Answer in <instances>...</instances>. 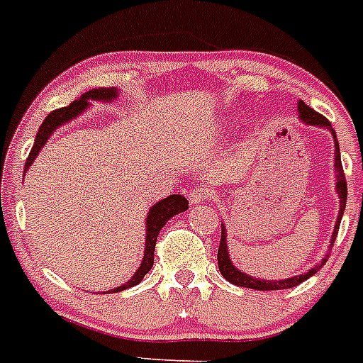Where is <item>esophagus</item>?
Returning a JSON list of instances; mask_svg holds the SVG:
<instances>
[{
  "instance_id": "34e87169",
  "label": "esophagus",
  "mask_w": 363,
  "mask_h": 363,
  "mask_svg": "<svg viewBox=\"0 0 363 363\" xmlns=\"http://www.w3.org/2000/svg\"><path fill=\"white\" fill-rule=\"evenodd\" d=\"M208 196H211V190H208L207 186H196L190 190V194H188V199H190L191 205H197V203L207 201Z\"/></svg>"
}]
</instances>
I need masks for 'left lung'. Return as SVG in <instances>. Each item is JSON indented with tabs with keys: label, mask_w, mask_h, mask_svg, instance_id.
<instances>
[{
	"label": "left lung",
	"mask_w": 363,
	"mask_h": 363,
	"mask_svg": "<svg viewBox=\"0 0 363 363\" xmlns=\"http://www.w3.org/2000/svg\"><path fill=\"white\" fill-rule=\"evenodd\" d=\"M298 111L300 117L308 123V125H317V126H325L328 128L332 134H334V141H335V169H337V191H340V214H337V222H335L334 228V235H332V242H330V248L334 246L335 237H337V231H340V223H341V216H343L345 205H347V181H345V173H343V166H341V156H340V145H337V138H335V132L330 125V121L326 119L325 115H320L319 111H315L313 108H309L306 102L300 100L298 102ZM330 252L326 253L325 259L320 261V264L313 267L309 272L300 274V276H294V278H287V279H279V281H263V279L252 278V276H246L244 272L237 270L235 264L229 261V253H228V242H225V229L222 228V237H220V248H218V268H220V272L228 281H231L233 285H238V287H248V289H255V291H278V289H291L300 285L304 279H308L309 276H313L315 272H319L323 264L328 261Z\"/></svg>",
	"instance_id": "1"
}]
</instances>
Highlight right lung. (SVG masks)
Segmentation results:
<instances>
[{
    "mask_svg": "<svg viewBox=\"0 0 363 363\" xmlns=\"http://www.w3.org/2000/svg\"><path fill=\"white\" fill-rule=\"evenodd\" d=\"M117 96V91L111 89V87H99V89H91L87 93L79 96L78 100H72L69 106H65V108H59V110H54L52 113L44 119V123L40 125L37 132V138H35V143L31 147V152L28 156V162H26V169L29 167V164L35 160V156L40 152V149L44 147L46 140L50 138V134L57 128L61 123L65 121H70L72 117H76L78 113L87 108L91 100H110ZM188 208V199H184L182 196H169L166 199H162L151 208L149 212V216H147V238H145V255H143V263L141 267L138 268V272L134 274V278L130 281H126L125 285H121V287L113 289L110 293H119V291H125L128 287H134L143 279L149 270L152 268V263H155V248H156V238L160 235V229L166 225V222L169 218H173L179 212H184Z\"/></svg>",
    "mask_w": 363,
    "mask_h": 363,
    "instance_id": "add662e5",
    "label": "right lung"
}]
</instances>
